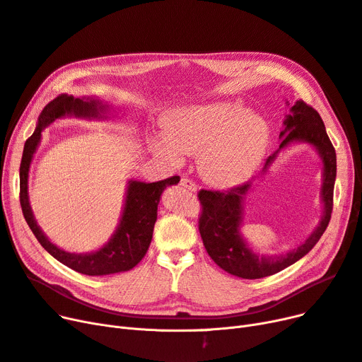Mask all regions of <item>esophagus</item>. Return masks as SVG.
Instances as JSON below:
<instances>
[{
    "label": "esophagus",
    "instance_id": "34e87169",
    "mask_svg": "<svg viewBox=\"0 0 362 362\" xmlns=\"http://www.w3.org/2000/svg\"><path fill=\"white\" fill-rule=\"evenodd\" d=\"M180 185L184 187V189H187L189 192H192V193H196V192H197V185H196L192 180H189V178H181Z\"/></svg>",
    "mask_w": 362,
    "mask_h": 362
}]
</instances>
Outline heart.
<instances>
[{"instance_id": "1", "label": "heart", "mask_w": 362, "mask_h": 362, "mask_svg": "<svg viewBox=\"0 0 362 362\" xmlns=\"http://www.w3.org/2000/svg\"><path fill=\"white\" fill-rule=\"evenodd\" d=\"M162 131L165 138L150 139L151 151L172 166L182 165L184 154H197L200 178L218 189L247 182L262 165L270 141L263 115L236 100L169 111Z\"/></svg>"}]
</instances>
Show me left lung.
I'll use <instances>...</instances> for the list:
<instances>
[{"mask_svg": "<svg viewBox=\"0 0 362 362\" xmlns=\"http://www.w3.org/2000/svg\"><path fill=\"white\" fill-rule=\"evenodd\" d=\"M286 105L290 107L286 100ZM279 148L264 163L263 175L276 162L279 153L294 144H308L321 158V220L312 233L293 250L284 254H259L243 238V204L252 190V182L235 187L228 192H199L202 215L199 231L209 257L227 273L243 279H259L278 273L305 257L316 242L321 239L329 223L332 211V192H334L337 158L336 150L327 135L325 124L316 110L306 105L301 99L290 107L285 114L284 129L279 134Z\"/></svg>", "mask_w": 362, "mask_h": 362, "instance_id": "8db88e82", "label": "left lung"}]
</instances>
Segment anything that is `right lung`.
Listing matches in <instances>:
<instances>
[{
    "instance_id": "1",
    "label": "right lung",
    "mask_w": 362,
    "mask_h": 362,
    "mask_svg": "<svg viewBox=\"0 0 362 362\" xmlns=\"http://www.w3.org/2000/svg\"><path fill=\"white\" fill-rule=\"evenodd\" d=\"M112 105L104 103L96 96L74 98L61 93L45 107L38 115L34 134L25 142L22 162L19 169L21 178V206L25 220L33 230L37 240L57 262L66 267L89 276H104V274L127 272L134 269L144 255L147 254L153 239V228L157 220V206L166 187L180 182V177H172L157 182H144L129 180L124 193V204L119 226L115 227L111 238L90 252H68L49 240L45 231L37 224L28 192L30 168L34 154L41 142V134L47 126L59 119L76 117L84 120H108Z\"/></svg>"
}]
</instances>
